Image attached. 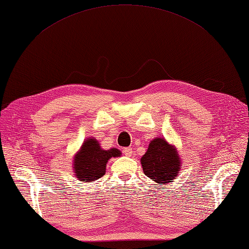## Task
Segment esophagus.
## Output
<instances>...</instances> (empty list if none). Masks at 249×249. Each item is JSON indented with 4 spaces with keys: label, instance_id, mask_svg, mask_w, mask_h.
Masks as SVG:
<instances>
[{
    "label": "esophagus",
    "instance_id": "34e87169",
    "mask_svg": "<svg viewBox=\"0 0 249 249\" xmlns=\"http://www.w3.org/2000/svg\"><path fill=\"white\" fill-rule=\"evenodd\" d=\"M124 154L126 156V157H131L132 156V148H130V147H126V148H124Z\"/></svg>",
    "mask_w": 249,
    "mask_h": 249
}]
</instances>
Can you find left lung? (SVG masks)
<instances>
[{"instance_id":"left-lung-1","label":"left lung","mask_w":249,"mask_h":249,"mask_svg":"<svg viewBox=\"0 0 249 249\" xmlns=\"http://www.w3.org/2000/svg\"><path fill=\"white\" fill-rule=\"evenodd\" d=\"M144 174L158 184H170L179 174L181 159L178 150L164 138L150 141L148 149L141 158Z\"/></svg>"}]
</instances>
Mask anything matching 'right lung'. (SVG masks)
I'll use <instances>...</instances> for the list:
<instances>
[{"instance_id":"add662e5","label":"right lung","mask_w":249,"mask_h":249,"mask_svg":"<svg viewBox=\"0 0 249 249\" xmlns=\"http://www.w3.org/2000/svg\"><path fill=\"white\" fill-rule=\"evenodd\" d=\"M121 156L117 148L103 149L100 142L92 136L86 139L79 150L74 155L73 172L76 178L83 182H92L105 174L106 164L110 158Z\"/></svg>"}]
</instances>
